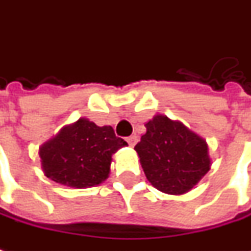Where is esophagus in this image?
I'll use <instances>...</instances> for the list:
<instances>
[{"label": "esophagus", "mask_w": 251, "mask_h": 251, "mask_svg": "<svg viewBox=\"0 0 251 251\" xmlns=\"http://www.w3.org/2000/svg\"><path fill=\"white\" fill-rule=\"evenodd\" d=\"M126 141H127V144H129L130 147H134L136 143H137V137H136V136H130V137L126 138Z\"/></svg>", "instance_id": "esophagus-1"}]
</instances>
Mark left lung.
Instances as JSON below:
<instances>
[{"instance_id": "1", "label": "left lung", "mask_w": 251, "mask_h": 251, "mask_svg": "<svg viewBox=\"0 0 251 251\" xmlns=\"http://www.w3.org/2000/svg\"><path fill=\"white\" fill-rule=\"evenodd\" d=\"M145 127L134 150L151 185L173 196L192 190L211 170L206 141L180 121L163 114H156Z\"/></svg>"}]
</instances>
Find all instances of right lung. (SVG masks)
I'll use <instances>...</instances> for the list:
<instances>
[{"label":"right lung","instance_id":"add662e5","mask_svg":"<svg viewBox=\"0 0 251 251\" xmlns=\"http://www.w3.org/2000/svg\"><path fill=\"white\" fill-rule=\"evenodd\" d=\"M125 145L111 126L80 118L40 145V164L47 178L57 183L75 189L94 187L107 179L113 155Z\"/></svg>","mask_w":251,"mask_h":251}]
</instances>
